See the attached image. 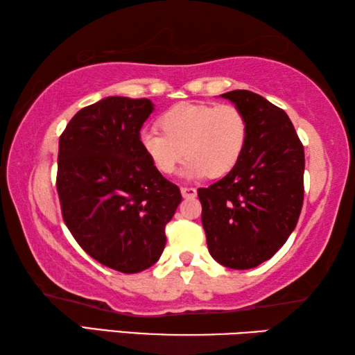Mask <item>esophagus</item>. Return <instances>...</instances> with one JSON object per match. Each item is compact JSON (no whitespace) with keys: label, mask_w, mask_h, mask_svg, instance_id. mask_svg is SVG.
I'll use <instances>...</instances> for the list:
<instances>
[{"label":"esophagus","mask_w":355,"mask_h":355,"mask_svg":"<svg viewBox=\"0 0 355 355\" xmlns=\"http://www.w3.org/2000/svg\"><path fill=\"white\" fill-rule=\"evenodd\" d=\"M182 196L184 197V199H194V197L197 196V191L196 188H191V186H182Z\"/></svg>","instance_id":"34e87169"}]
</instances>
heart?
Wrapping results in <instances>:
<instances>
[{"label":"heart","mask_w":355,"mask_h":355,"mask_svg":"<svg viewBox=\"0 0 355 355\" xmlns=\"http://www.w3.org/2000/svg\"><path fill=\"white\" fill-rule=\"evenodd\" d=\"M158 123L161 131H141L139 144L164 175L175 171L184 153L186 177H224L243 158L249 137L248 117L232 105L182 103L161 114Z\"/></svg>","instance_id":"heart-1"}]
</instances>
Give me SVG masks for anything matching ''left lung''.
<instances>
[{"instance_id": "1", "label": "left lung", "mask_w": 355, "mask_h": 355, "mask_svg": "<svg viewBox=\"0 0 355 355\" xmlns=\"http://www.w3.org/2000/svg\"><path fill=\"white\" fill-rule=\"evenodd\" d=\"M248 117L249 137L233 171L197 191L208 250L232 269L271 258L297 224L304 202V146L290 117L261 95H220Z\"/></svg>"}]
</instances>
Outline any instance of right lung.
Returning <instances> with one entry per match:
<instances>
[{
    "mask_svg": "<svg viewBox=\"0 0 355 355\" xmlns=\"http://www.w3.org/2000/svg\"><path fill=\"white\" fill-rule=\"evenodd\" d=\"M147 98L106 97L83 107L59 137L56 188L65 225L86 254L135 274L159 260L166 224L182 202L177 184L142 152Z\"/></svg>",
    "mask_w": 355,
    "mask_h": 355,
    "instance_id": "right-lung-1",
    "label": "right lung"
}]
</instances>
